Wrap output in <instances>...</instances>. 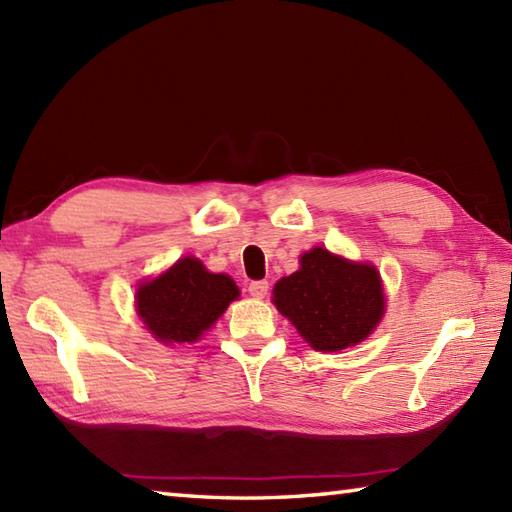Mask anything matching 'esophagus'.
Masks as SVG:
<instances>
[{
	"instance_id": "1",
	"label": "esophagus",
	"mask_w": 512,
	"mask_h": 512,
	"mask_svg": "<svg viewBox=\"0 0 512 512\" xmlns=\"http://www.w3.org/2000/svg\"><path fill=\"white\" fill-rule=\"evenodd\" d=\"M248 292H250V297L264 299L268 295V281H250Z\"/></svg>"
}]
</instances>
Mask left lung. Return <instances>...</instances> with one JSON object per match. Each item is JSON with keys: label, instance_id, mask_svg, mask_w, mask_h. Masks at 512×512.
I'll return each instance as SVG.
<instances>
[{"label": "left lung", "instance_id": "8db88e82", "mask_svg": "<svg viewBox=\"0 0 512 512\" xmlns=\"http://www.w3.org/2000/svg\"><path fill=\"white\" fill-rule=\"evenodd\" d=\"M273 292L277 310L319 352L361 343L385 312L376 268L347 262L325 248L301 255V268L279 279Z\"/></svg>", "mask_w": 512, "mask_h": 512}]
</instances>
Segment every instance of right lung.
Returning a JSON list of instances; mask_svg holds the SVG:
<instances>
[{
	"label": "right lung",
	"mask_w": 512,
	"mask_h": 512,
	"mask_svg": "<svg viewBox=\"0 0 512 512\" xmlns=\"http://www.w3.org/2000/svg\"><path fill=\"white\" fill-rule=\"evenodd\" d=\"M239 297L228 275H213L200 259L184 257L136 292L138 317L162 343H193Z\"/></svg>",
	"instance_id": "right-lung-1"
}]
</instances>
